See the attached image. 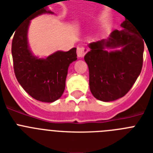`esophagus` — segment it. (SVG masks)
I'll return each instance as SVG.
<instances>
[{"instance_id":"esophagus-1","label":"esophagus","mask_w":153,"mask_h":153,"mask_svg":"<svg viewBox=\"0 0 153 153\" xmlns=\"http://www.w3.org/2000/svg\"><path fill=\"white\" fill-rule=\"evenodd\" d=\"M88 52V49L85 47H77V51H76V53H77L78 57H83L85 53Z\"/></svg>"}]
</instances>
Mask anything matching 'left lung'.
<instances>
[{"label": "left lung", "instance_id": "8db88e82", "mask_svg": "<svg viewBox=\"0 0 153 153\" xmlns=\"http://www.w3.org/2000/svg\"><path fill=\"white\" fill-rule=\"evenodd\" d=\"M121 27L113 30L107 39L89 43L90 51L84 56L90 91L103 102L125 96L142 69L145 40L129 20L126 19Z\"/></svg>", "mask_w": 153, "mask_h": 153}]
</instances>
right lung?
I'll return each mask as SVG.
<instances>
[{
	"instance_id": "right-lung-1",
	"label": "right lung",
	"mask_w": 153,
	"mask_h": 153,
	"mask_svg": "<svg viewBox=\"0 0 153 153\" xmlns=\"http://www.w3.org/2000/svg\"><path fill=\"white\" fill-rule=\"evenodd\" d=\"M42 14L54 13L46 5L33 11L22 20L15 31L12 54L15 75L22 88L36 100L52 102L64 92L69 65L76 61L77 55L75 47L66 52L57 51L46 57L32 53L28 43V29L30 20Z\"/></svg>"
}]
</instances>
